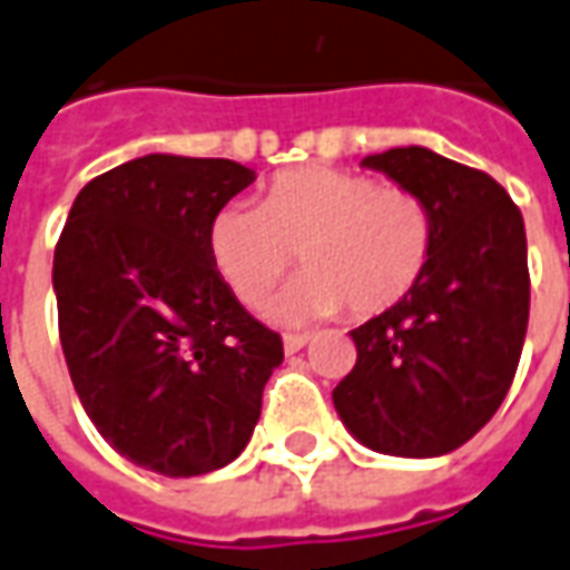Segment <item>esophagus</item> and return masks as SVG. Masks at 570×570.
Wrapping results in <instances>:
<instances>
[{"mask_svg": "<svg viewBox=\"0 0 570 570\" xmlns=\"http://www.w3.org/2000/svg\"><path fill=\"white\" fill-rule=\"evenodd\" d=\"M305 345H308V336H302V333H286V336H284V352L286 354L302 352Z\"/></svg>", "mask_w": 570, "mask_h": 570, "instance_id": "obj_1", "label": "esophagus"}]
</instances>
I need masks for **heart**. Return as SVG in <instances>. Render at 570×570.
Here are the masks:
<instances>
[{
    "mask_svg": "<svg viewBox=\"0 0 570 570\" xmlns=\"http://www.w3.org/2000/svg\"><path fill=\"white\" fill-rule=\"evenodd\" d=\"M435 249V216L407 188L330 166L289 169L262 203H228L206 228V253L234 298L258 308L298 262L308 272L274 298L272 317L305 324L395 308L423 281Z\"/></svg>",
    "mask_w": 570,
    "mask_h": 570,
    "instance_id": "1",
    "label": "heart"
}]
</instances>
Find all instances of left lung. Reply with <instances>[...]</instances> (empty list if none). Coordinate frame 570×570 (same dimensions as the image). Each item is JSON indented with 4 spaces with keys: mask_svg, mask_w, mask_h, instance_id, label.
Here are the masks:
<instances>
[{
    "mask_svg": "<svg viewBox=\"0 0 570 570\" xmlns=\"http://www.w3.org/2000/svg\"><path fill=\"white\" fill-rule=\"evenodd\" d=\"M361 166L429 203L435 249L407 298L352 330L357 361L333 404L370 451L444 456L491 420L519 367L531 308L524 222L491 175L429 147Z\"/></svg>",
    "mask_w": 570,
    "mask_h": 570,
    "instance_id": "8db88e82",
    "label": "left lung"
}]
</instances>
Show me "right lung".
Listing matches in <instances>:
<instances>
[{"mask_svg": "<svg viewBox=\"0 0 570 570\" xmlns=\"http://www.w3.org/2000/svg\"><path fill=\"white\" fill-rule=\"evenodd\" d=\"M253 181L234 160L147 154L91 178L55 246L73 389L110 448L157 475L237 460L284 361L206 253L209 218Z\"/></svg>", "mask_w": 570, "mask_h": 570, "instance_id": "right-lung-1", "label": "right lung"}]
</instances>
